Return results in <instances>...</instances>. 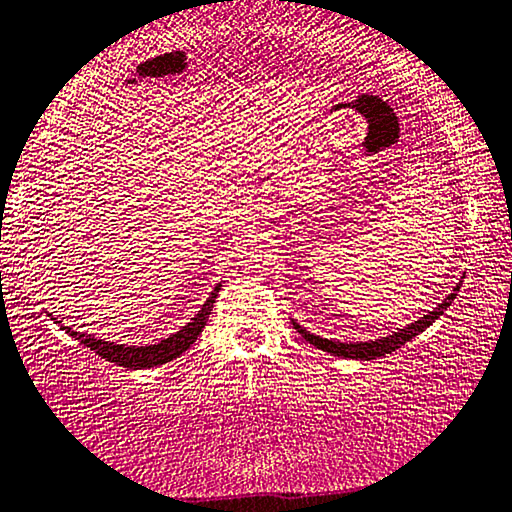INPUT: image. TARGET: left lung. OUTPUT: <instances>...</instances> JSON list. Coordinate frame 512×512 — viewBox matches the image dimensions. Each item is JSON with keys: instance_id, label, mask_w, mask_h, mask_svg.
<instances>
[{"instance_id": "1", "label": "left lung", "mask_w": 512, "mask_h": 512, "mask_svg": "<svg viewBox=\"0 0 512 512\" xmlns=\"http://www.w3.org/2000/svg\"><path fill=\"white\" fill-rule=\"evenodd\" d=\"M460 282H462V278L458 280V285L451 289V294L444 296L442 303H437V307H433L428 314L419 316L415 323H408V326L394 330L392 335H387V337L369 339V342H339V339L314 335V332L303 328L294 319H291V323H294V328L300 332V337H305L312 346L321 348V351H326L330 355H337V358H348V360H376V358H383V355L394 353L396 348H401L405 342H410V339L421 335V332H424L428 326H433V323L446 312V307L456 300L458 291H460Z\"/></svg>"}]
</instances>
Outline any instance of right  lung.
<instances>
[{
    "instance_id": "obj_1",
    "label": "right lung",
    "mask_w": 512,
    "mask_h": 512,
    "mask_svg": "<svg viewBox=\"0 0 512 512\" xmlns=\"http://www.w3.org/2000/svg\"><path fill=\"white\" fill-rule=\"evenodd\" d=\"M218 289H221V282L214 287L212 294H209L205 303H202L198 314L193 316L186 326H182L180 330L173 332V335L166 339H159V342L143 344V346H127V344L107 342V339H97L95 335H86V332H77L68 326H63V323L56 321L52 314L50 316H52V321L59 323L61 330H66L70 337H75L77 342L91 348V351L100 355V358L118 364V367H125V369H152V367H159V364H166L170 360L180 358L184 351H189L191 344L200 337L202 328H205L209 314H212Z\"/></svg>"
}]
</instances>
